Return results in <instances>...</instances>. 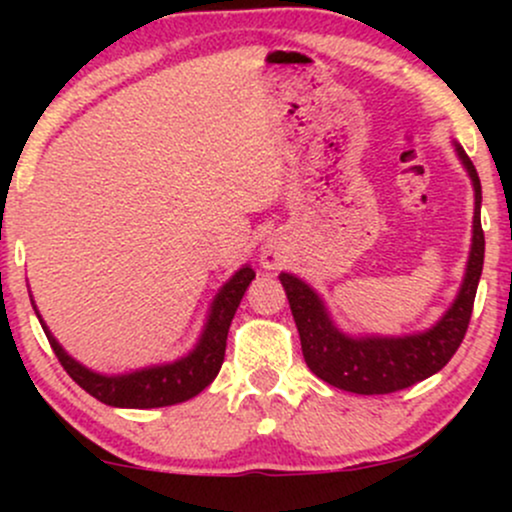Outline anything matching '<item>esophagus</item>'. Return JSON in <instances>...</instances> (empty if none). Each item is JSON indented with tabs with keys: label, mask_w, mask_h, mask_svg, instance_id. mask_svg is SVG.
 Wrapping results in <instances>:
<instances>
[{
	"label": "esophagus",
	"mask_w": 512,
	"mask_h": 512,
	"mask_svg": "<svg viewBox=\"0 0 512 512\" xmlns=\"http://www.w3.org/2000/svg\"><path fill=\"white\" fill-rule=\"evenodd\" d=\"M262 267L267 269H279L281 264L286 262V250L281 248V243H276V240H267V243L262 245Z\"/></svg>",
	"instance_id": "1"
}]
</instances>
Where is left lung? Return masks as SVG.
I'll use <instances>...</instances> for the list:
<instances>
[{
  "instance_id": "1",
  "label": "left lung",
  "mask_w": 512,
  "mask_h": 512,
  "mask_svg": "<svg viewBox=\"0 0 512 512\" xmlns=\"http://www.w3.org/2000/svg\"><path fill=\"white\" fill-rule=\"evenodd\" d=\"M455 151L474 187L472 250L455 303L431 330L404 337H351L334 325L322 298L303 279L286 272L279 274L301 334L305 363L325 383L356 395H387L431 378L460 349L484 267V231L477 168L460 144H455Z\"/></svg>"
}]
</instances>
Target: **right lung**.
<instances>
[{"label": "right lung", "instance_id": "right-lung-1", "mask_svg": "<svg viewBox=\"0 0 512 512\" xmlns=\"http://www.w3.org/2000/svg\"><path fill=\"white\" fill-rule=\"evenodd\" d=\"M252 279H255V272L245 264V267H240L238 272L221 286L214 303H211L202 337H199L197 346L190 354L178 358V361L173 363H161V366L132 370V373L125 375H103L81 366V363L74 361V358L62 349L60 342L52 337V332L43 322V317L38 315L35 305L33 310L35 315H38L45 334H48L52 351L60 358V363L69 373V378H72L79 387H84L88 395L96 397L98 402L110 404V407L122 409L170 407V404L187 402V399L199 395V392L219 375L223 356H226L228 327H231L233 315H236L238 305L243 301Z\"/></svg>", "mask_w": 512, "mask_h": 512}]
</instances>
